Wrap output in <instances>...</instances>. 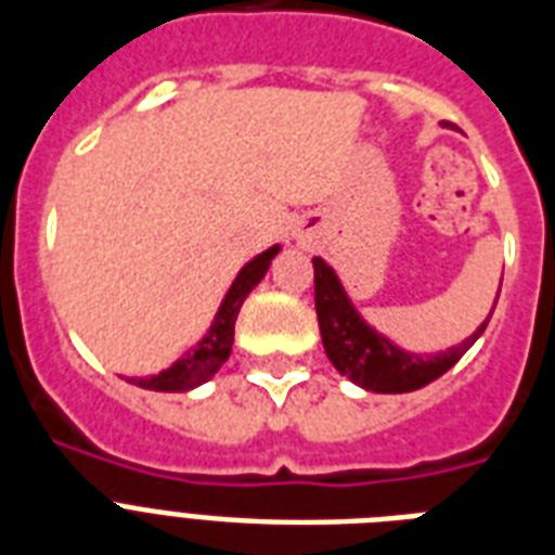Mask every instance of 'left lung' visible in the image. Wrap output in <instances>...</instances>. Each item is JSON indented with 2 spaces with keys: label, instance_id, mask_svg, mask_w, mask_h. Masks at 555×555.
Wrapping results in <instances>:
<instances>
[{
  "label": "left lung",
  "instance_id": "8db88e82",
  "mask_svg": "<svg viewBox=\"0 0 555 555\" xmlns=\"http://www.w3.org/2000/svg\"><path fill=\"white\" fill-rule=\"evenodd\" d=\"M312 266L314 312H318L326 358L340 375H347L349 380L370 392H412V389L427 387L459 363L461 354L481 338V332L487 330V321H490L487 318L467 340H461L459 347L447 349V352H406L363 321L352 300L347 298L332 266L323 263L321 257H314Z\"/></svg>",
  "mask_w": 555,
  "mask_h": 555
}]
</instances>
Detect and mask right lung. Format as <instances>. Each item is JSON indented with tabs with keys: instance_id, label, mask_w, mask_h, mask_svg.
Returning a JSON list of instances; mask_svg holds the SVG:
<instances>
[{
	"instance_id": "right-lung-1",
	"label": "right lung",
	"mask_w": 555,
	"mask_h": 555,
	"mask_svg": "<svg viewBox=\"0 0 555 555\" xmlns=\"http://www.w3.org/2000/svg\"><path fill=\"white\" fill-rule=\"evenodd\" d=\"M281 251V246H272V249L260 251L255 260L243 266L241 274L234 278L232 289L225 292L223 304L217 309L215 321L208 326V332L203 335V340L194 349L175 361L168 370L157 372L152 378H131V384L143 389H154V392H189V389L201 387L206 384L211 375H215L220 366L225 363V358L232 354V344H234V321H237V314H241V306L246 300L251 289H255L257 283L263 281V274L269 272V263H272V257Z\"/></svg>"
}]
</instances>
